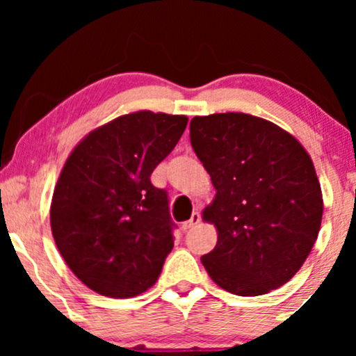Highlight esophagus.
<instances>
[{
  "label": "esophagus",
  "mask_w": 356,
  "mask_h": 356,
  "mask_svg": "<svg viewBox=\"0 0 356 356\" xmlns=\"http://www.w3.org/2000/svg\"><path fill=\"white\" fill-rule=\"evenodd\" d=\"M199 222H201V212L195 211V212H192V216H191L189 220H186V222H182V229H184V231L191 229V227L197 226Z\"/></svg>",
  "instance_id": "obj_1"
}]
</instances>
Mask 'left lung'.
I'll return each mask as SVG.
<instances>
[{
  "label": "left lung",
  "instance_id": "1",
  "mask_svg": "<svg viewBox=\"0 0 356 356\" xmlns=\"http://www.w3.org/2000/svg\"><path fill=\"white\" fill-rule=\"evenodd\" d=\"M191 144L216 197L202 219L218 244L201 257L232 295L259 296L300 271L318 238L323 195L313 161L291 134L249 113L191 120Z\"/></svg>",
  "mask_w": 356,
  "mask_h": 356
}]
</instances>
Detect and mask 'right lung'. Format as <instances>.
Listing matches in <instances>:
<instances>
[{"label": "right lung", "instance_id": "add662e5", "mask_svg": "<svg viewBox=\"0 0 356 356\" xmlns=\"http://www.w3.org/2000/svg\"><path fill=\"white\" fill-rule=\"evenodd\" d=\"M186 115L127 113L92 130L61 169L53 191V239L85 286L132 298L159 280L174 248L164 189L150 174L172 152Z\"/></svg>", "mask_w": 356, "mask_h": 356}]
</instances>
